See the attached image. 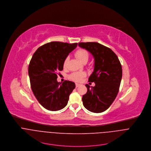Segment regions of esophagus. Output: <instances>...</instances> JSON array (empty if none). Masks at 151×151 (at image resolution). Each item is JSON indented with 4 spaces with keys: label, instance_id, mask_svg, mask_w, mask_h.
<instances>
[{
    "label": "esophagus",
    "instance_id": "obj_1",
    "mask_svg": "<svg viewBox=\"0 0 151 151\" xmlns=\"http://www.w3.org/2000/svg\"><path fill=\"white\" fill-rule=\"evenodd\" d=\"M80 86V84H78V83H76V87H79Z\"/></svg>",
    "mask_w": 151,
    "mask_h": 151
}]
</instances>
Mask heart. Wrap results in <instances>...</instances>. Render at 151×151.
Wrapping results in <instances>:
<instances>
[{
	"label": "heart",
	"instance_id": "obj_1",
	"mask_svg": "<svg viewBox=\"0 0 151 151\" xmlns=\"http://www.w3.org/2000/svg\"><path fill=\"white\" fill-rule=\"evenodd\" d=\"M75 55L76 56V58L78 59V61L80 62H81V63H87L88 59L89 58V54L88 53L87 51H86V50L84 49H79L78 50L76 53ZM69 60V58L67 57L64 61L63 63V67H65L67 63ZM86 76V73L84 72H76V73H72L70 76V79H71L73 81H80L82 78L83 77H84Z\"/></svg>",
	"mask_w": 151,
	"mask_h": 151
}]
</instances>
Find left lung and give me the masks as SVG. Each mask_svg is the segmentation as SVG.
<instances>
[{"label":"left lung","instance_id":"left-lung-1","mask_svg":"<svg viewBox=\"0 0 151 151\" xmlns=\"http://www.w3.org/2000/svg\"><path fill=\"white\" fill-rule=\"evenodd\" d=\"M78 46L91 53L95 58L94 70L88 78L87 93L83 96L84 106L89 111H106L116 98L122 78V67L116 54L109 47L97 42L79 43Z\"/></svg>","mask_w":151,"mask_h":151}]
</instances>
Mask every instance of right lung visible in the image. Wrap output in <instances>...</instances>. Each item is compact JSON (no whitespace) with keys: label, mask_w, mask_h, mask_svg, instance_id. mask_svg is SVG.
Listing matches in <instances>:
<instances>
[{"label":"right lung","mask_w":151,"mask_h":151,"mask_svg":"<svg viewBox=\"0 0 151 151\" xmlns=\"http://www.w3.org/2000/svg\"><path fill=\"white\" fill-rule=\"evenodd\" d=\"M77 46L52 42L39 47L28 66V75L34 95L45 109L56 111L67 105L69 96L75 88L74 82H58V72L63 70V63Z\"/></svg>","instance_id":"right-lung-1"}]
</instances>
